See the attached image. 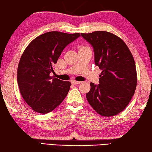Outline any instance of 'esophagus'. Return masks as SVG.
<instances>
[{"mask_svg":"<svg viewBox=\"0 0 152 152\" xmlns=\"http://www.w3.org/2000/svg\"><path fill=\"white\" fill-rule=\"evenodd\" d=\"M71 83L72 84H74V85H76V84H79L81 83V82L80 81H76V80H72L71 81Z\"/></svg>","mask_w":152,"mask_h":152,"instance_id":"34e87169","label":"esophagus"}]
</instances>
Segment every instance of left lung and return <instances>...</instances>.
I'll list each match as a JSON object with an SVG mask.
<instances>
[{
  "mask_svg": "<svg viewBox=\"0 0 152 152\" xmlns=\"http://www.w3.org/2000/svg\"><path fill=\"white\" fill-rule=\"evenodd\" d=\"M81 35L93 47L95 64L102 70L99 85L90 84L87 101L101 116H115L134 95L137 82L134 58L123 40L112 33L97 31Z\"/></svg>",
  "mask_w": 152,
  "mask_h": 152,
  "instance_id": "obj_1",
  "label": "left lung"
}]
</instances>
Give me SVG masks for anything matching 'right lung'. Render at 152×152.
<instances>
[{"mask_svg": "<svg viewBox=\"0 0 152 152\" xmlns=\"http://www.w3.org/2000/svg\"><path fill=\"white\" fill-rule=\"evenodd\" d=\"M80 36L79 33L50 31L31 42L20 57L17 82L22 97L34 111L45 114L61 104L71 83L51 76L54 64L66 45Z\"/></svg>", "mask_w": 152, "mask_h": 152, "instance_id": "1", "label": "right lung"}]
</instances>
